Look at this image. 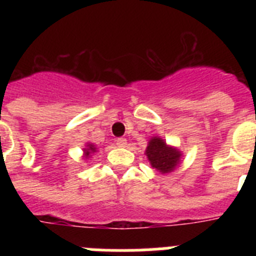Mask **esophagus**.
Wrapping results in <instances>:
<instances>
[{"instance_id": "obj_1", "label": "esophagus", "mask_w": 256, "mask_h": 256, "mask_svg": "<svg viewBox=\"0 0 256 256\" xmlns=\"http://www.w3.org/2000/svg\"><path fill=\"white\" fill-rule=\"evenodd\" d=\"M116 144L119 148H126V138H118L116 140Z\"/></svg>"}]
</instances>
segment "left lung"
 <instances>
[{"mask_svg": "<svg viewBox=\"0 0 256 256\" xmlns=\"http://www.w3.org/2000/svg\"><path fill=\"white\" fill-rule=\"evenodd\" d=\"M144 154L148 156L151 166L162 174L170 173L177 168L182 156L178 148L166 144V142L160 137H152L148 141Z\"/></svg>", "mask_w": 256, "mask_h": 256, "instance_id": "left-lung-1", "label": "left lung"}]
</instances>
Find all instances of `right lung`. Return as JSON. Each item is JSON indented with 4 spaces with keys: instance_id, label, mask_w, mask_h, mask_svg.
Instances as JSON below:
<instances>
[{
    "instance_id": "right-lung-1",
    "label": "right lung",
    "mask_w": 256,
    "mask_h": 256,
    "mask_svg": "<svg viewBox=\"0 0 256 256\" xmlns=\"http://www.w3.org/2000/svg\"><path fill=\"white\" fill-rule=\"evenodd\" d=\"M96 152V148H94V144H87V148H84V156L86 158H90L91 154Z\"/></svg>"
}]
</instances>
